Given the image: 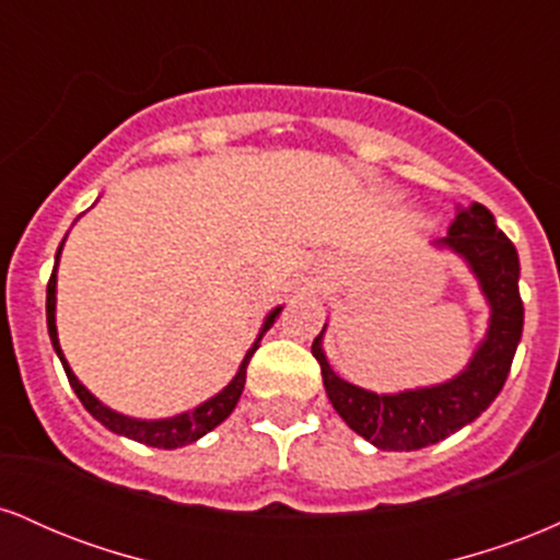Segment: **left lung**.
<instances>
[{
    "label": "left lung",
    "mask_w": 560,
    "mask_h": 560,
    "mask_svg": "<svg viewBox=\"0 0 560 560\" xmlns=\"http://www.w3.org/2000/svg\"><path fill=\"white\" fill-rule=\"evenodd\" d=\"M440 244L471 266L492 307L490 331L464 374L436 387L376 395L334 374L320 350L324 331L313 339V355L320 363L331 405L352 432L365 436L378 450H419L471 423L503 389L522 339L524 302L518 294V253L503 231L494 226L490 210L479 202L458 210L450 234Z\"/></svg>",
    "instance_id": "1"
}]
</instances>
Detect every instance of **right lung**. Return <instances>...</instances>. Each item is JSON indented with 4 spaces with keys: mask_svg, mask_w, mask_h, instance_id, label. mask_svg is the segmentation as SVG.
I'll return each mask as SVG.
<instances>
[{
    "mask_svg": "<svg viewBox=\"0 0 560 560\" xmlns=\"http://www.w3.org/2000/svg\"><path fill=\"white\" fill-rule=\"evenodd\" d=\"M60 249H62V244L57 247V260H60ZM55 273H57V262H55L52 276H49V284H47V329H49V339H52L57 358H60L62 369H66V374H68L70 387H73L75 395H79L83 408H86L89 413H92L94 419L102 423V427H107L115 434H124V436H128V440L144 442V445H150V447H163V450L184 447V445H189V442H197L199 436L208 434L210 429H215L223 419H229L231 410H234L236 402H240L244 382H247L249 358H253V352L258 350V342H260L262 334L271 329L276 316L281 313V307H276L271 316L266 318L260 337L255 339V345L247 350V355H244L240 371H236V376L231 378V384L226 389L218 392V395L210 397L208 402L197 405V408L189 410V413L173 416V419H163V421H139V419H128V416L115 413V410L107 408V405H102L100 400H96L92 392H89L79 382V378H75L73 371H70L68 361L62 358L60 342H57V326H55V287H57V276Z\"/></svg>",
    "mask_w": 560,
    "mask_h": 560,
    "instance_id": "1",
    "label": "right lung"
}]
</instances>
